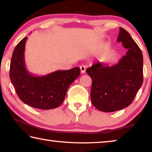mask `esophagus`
Listing matches in <instances>:
<instances>
[{"instance_id": "1", "label": "esophagus", "mask_w": 152, "mask_h": 152, "mask_svg": "<svg viewBox=\"0 0 152 152\" xmlns=\"http://www.w3.org/2000/svg\"><path fill=\"white\" fill-rule=\"evenodd\" d=\"M80 72L82 74H84L86 71V67L85 66V65H81V66L80 67Z\"/></svg>"}]
</instances>
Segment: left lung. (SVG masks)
<instances>
[{
	"mask_svg": "<svg viewBox=\"0 0 152 152\" xmlns=\"http://www.w3.org/2000/svg\"><path fill=\"white\" fill-rule=\"evenodd\" d=\"M117 42L128 50L119 61L107 66L98 61L87 69L92 79L91 102L102 112L124 109L132 102L143 80L142 54L130 34L120 27Z\"/></svg>",
	"mask_w": 152,
	"mask_h": 152,
	"instance_id": "left-lung-1",
	"label": "left lung"
}]
</instances>
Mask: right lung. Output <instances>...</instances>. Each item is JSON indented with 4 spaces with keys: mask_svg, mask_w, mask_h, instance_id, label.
Returning a JSON list of instances; mask_svg holds the SVG:
<instances>
[{
    "mask_svg": "<svg viewBox=\"0 0 152 152\" xmlns=\"http://www.w3.org/2000/svg\"><path fill=\"white\" fill-rule=\"evenodd\" d=\"M27 37L15 48L11 57L10 76L19 98L31 107L53 109L64 100L69 85L80 74L78 67L57 70L45 76H35L27 70L24 50Z\"/></svg>",
    "mask_w": 152,
    "mask_h": 152,
    "instance_id": "obj_1",
    "label": "right lung"
}]
</instances>
